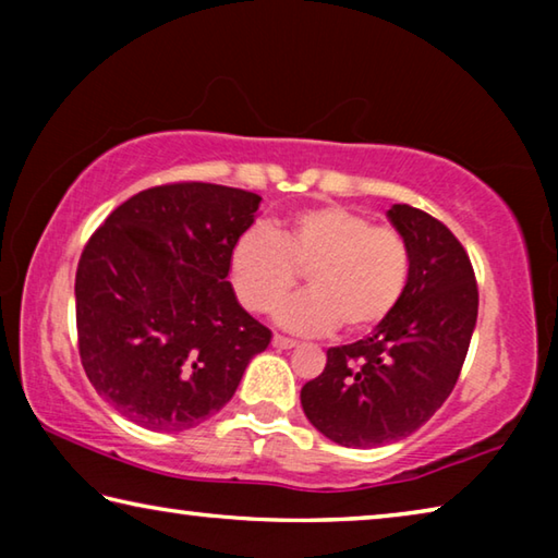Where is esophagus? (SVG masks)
<instances>
[{
    "mask_svg": "<svg viewBox=\"0 0 558 558\" xmlns=\"http://www.w3.org/2000/svg\"><path fill=\"white\" fill-rule=\"evenodd\" d=\"M295 344H298L295 339H288V337H280V335L272 337V347H278V349H292Z\"/></svg>",
    "mask_w": 558,
    "mask_h": 558,
    "instance_id": "obj_1",
    "label": "esophagus"
}]
</instances>
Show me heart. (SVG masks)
<instances>
[{"label": "heart", "mask_w": 558, "mask_h": 558, "mask_svg": "<svg viewBox=\"0 0 558 558\" xmlns=\"http://www.w3.org/2000/svg\"><path fill=\"white\" fill-rule=\"evenodd\" d=\"M409 268L399 231L337 204L300 211L272 231H245L229 258L235 295L253 313L276 307L298 272H307V295L276 310V323L300 335H327L337 325L369 332L399 305Z\"/></svg>", "instance_id": "1"}]
</instances>
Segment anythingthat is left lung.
<instances>
[{"instance_id":"8db88e82","label":"left lung","mask_w":558,"mask_h":558,"mask_svg":"<svg viewBox=\"0 0 558 558\" xmlns=\"http://www.w3.org/2000/svg\"><path fill=\"white\" fill-rule=\"evenodd\" d=\"M409 245V282L393 313L300 391L307 421L347 448L389 446L418 430L458 381L477 323V282L460 241L430 214L393 204Z\"/></svg>"}]
</instances>
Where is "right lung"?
<instances>
[{
	"mask_svg": "<svg viewBox=\"0 0 558 558\" xmlns=\"http://www.w3.org/2000/svg\"><path fill=\"white\" fill-rule=\"evenodd\" d=\"M260 196L182 182L145 189L90 235L75 272V325L90 384L149 430L199 426L231 401L270 329L235 300L233 243Z\"/></svg>",
	"mask_w": 558,
	"mask_h": 558,
	"instance_id": "right-lung-1",
	"label": "right lung"
}]
</instances>
